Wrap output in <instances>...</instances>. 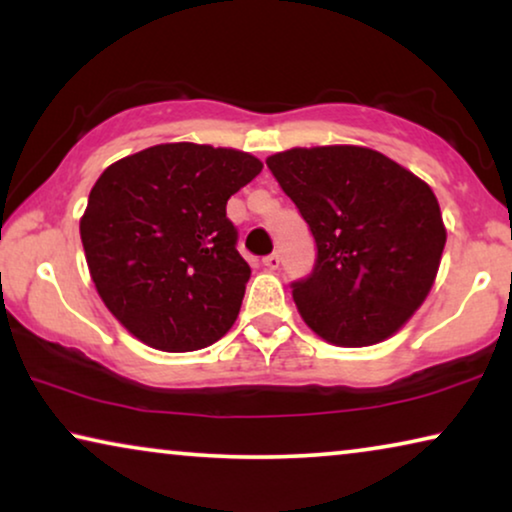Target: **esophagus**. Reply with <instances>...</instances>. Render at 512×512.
I'll return each instance as SVG.
<instances>
[{
  "label": "esophagus",
  "instance_id": "obj_1",
  "mask_svg": "<svg viewBox=\"0 0 512 512\" xmlns=\"http://www.w3.org/2000/svg\"><path fill=\"white\" fill-rule=\"evenodd\" d=\"M262 264L266 266V269H278V266H280V257H278V253L266 255V257L262 259Z\"/></svg>",
  "mask_w": 512,
  "mask_h": 512
}]
</instances>
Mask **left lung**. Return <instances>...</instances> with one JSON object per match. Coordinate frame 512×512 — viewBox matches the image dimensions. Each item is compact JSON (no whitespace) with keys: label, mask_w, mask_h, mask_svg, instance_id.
I'll list each match as a JSON object with an SVG mask.
<instances>
[{"label":"left lung","mask_w":512,"mask_h":512,"mask_svg":"<svg viewBox=\"0 0 512 512\" xmlns=\"http://www.w3.org/2000/svg\"><path fill=\"white\" fill-rule=\"evenodd\" d=\"M266 167L318 246L311 276L292 283L306 325L341 348L397 334L427 299L445 248L431 187L362 146L292 148Z\"/></svg>","instance_id":"8db88e82"}]
</instances>
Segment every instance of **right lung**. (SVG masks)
I'll use <instances>...</instances> for the list:
<instances>
[{
	"label": "right lung",
	"instance_id": "right-lung-1",
	"mask_svg": "<svg viewBox=\"0 0 512 512\" xmlns=\"http://www.w3.org/2000/svg\"><path fill=\"white\" fill-rule=\"evenodd\" d=\"M262 171L234 148L160 143L122 157L90 190L81 241L120 325L150 348L190 352L232 329L250 266L227 199Z\"/></svg>",
	"mask_w": 512,
	"mask_h": 512
}]
</instances>
